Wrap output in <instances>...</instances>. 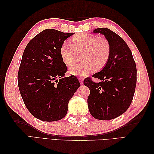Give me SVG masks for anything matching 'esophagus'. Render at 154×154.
<instances>
[{
	"instance_id": "obj_1",
	"label": "esophagus",
	"mask_w": 154,
	"mask_h": 154,
	"mask_svg": "<svg viewBox=\"0 0 154 154\" xmlns=\"http://www.w3.org/2000/svg\"><path fill=\"white\" fill-rule=\"evenodd\" d=\"M79 82H80V83L82 85L83 84V77H79Z\"/></svg>"
}]
</instances>
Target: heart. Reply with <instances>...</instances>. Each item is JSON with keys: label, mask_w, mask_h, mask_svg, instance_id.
Wrapping results in <instances>:
<instances>
[{"label": "heart", "mask_w": 154, "mask_h": 154, "mask_svg": "<svg viewBox=\"0 0 154 154\" xmlns=\"http://www.w3.org/2000/svg\"><path fill=\"white\" fill-rule=\"evenodd\" d=\"M83 51L81 59L85 61L70 67L69 73L74 75L86 76L93 71L103 68L107 63L110 54L109 42L103 36L82 34L74 36L69 42H65L60 48L62 60L67 66H71Z\"/></svg>", "instance_id": "b5f03b06"}]
</instances>
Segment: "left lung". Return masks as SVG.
<instances>
[{"mask_svg": "<svg viewBox=\"0 0 154 154\" xmlns=\"http://www.w3.org/2000/svg\"><path fill=\"white\" fill-rule=\"evenodd\" d=\"M94 33L103 34L109 41L110 54L105 66L85 79L84 85L90 90L87 103L91 115L98 120H111L120 116L128 109L134 94L137 70L132 51L123 39L109 28H99Z\"/></svg>", "mask_w": 154, "mask_h": 154, "instance_id": "left-lung-1", "label": "left lung"}]
</instances>
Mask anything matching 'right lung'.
I'll list each match as a JSON object with an SVG mask.
<instances>
[{"mask_svg": "<svg viewBox=\"0 0 154 154\" xmlns=\"http://www.w3.org/2000/svg\"><path fill=\"white\" fill-rule=\"evenodd\" d=\"M73 33L45 29L29 42L18 73L20 93L32 115L45 122L66 115L69 101L80 87L74 75L64 77L67 66L60 48Z\"/></svg>", "mask_w": 154, "mask_h": 154, "instance_id": "1", "label": "right lung"}]
</instances>
